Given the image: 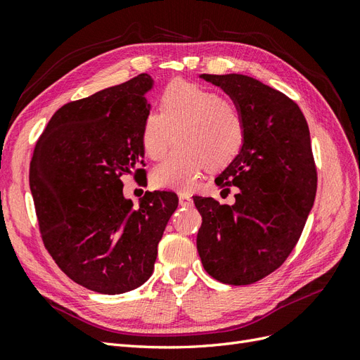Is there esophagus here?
I'll use <instances>...</instances> for the list:
<instances>
[{"label": "esophagus", "instance_id": "esophagus-1", "mask_svg": "<svg viewBox=\"0 0 360 360\" xmlns=\"http://www.w3.org/2000/svg\"><path fill=\"white\" fill-rule=\"evenodd\" d=\"M178 198H179V204L182 207H191L193 205V199H191L190 195H187V193H179Z\"/></svg>", "mask_w": 360, "mask_h": 360}]
</instances>
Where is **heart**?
Here are the masks:
<instances>
[{"instance_id":"b5f03b06","label":"heart","mask_w":360,"mask_h":360,"mask_svg":"<svg viewBox=\"0 0 360 360\" xmlns=\"http://www.w3.org/2000/svg\"><path fill=\"white\" fill-rule=\"evenodd\" d=\"M152 181L160 188L186 191L196 186L207 169L220 170L242 152L246 123L240 106L229 96L190 82L176 80L160 96V112L150 110L141 127V147L147 158L160 161Z\"/></svg>"}]
</instances>
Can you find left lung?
Here are the masks:
<instances>
[{
    "mask_svg": "<svg viewBox=\"0 0 360 360\" xmlns=\"http://www.w3.org/2000/svg\"><path fill=\"white\" fill-rule=\"evenodd\" d=\"M234 98L246 123L242 152L216 178L236 186L234 205L193 198L202 216L198 252L204 269L225 284L264 278L300 240L316 196L310 132L298 105L243 75H200ZM224 190V191H225Z\"/></svg>",
    "mask_w": 360,
    "mask_h": 360,
    "instance_id": "left-lung-1",
    "label": "left lung"
}]
</instances>
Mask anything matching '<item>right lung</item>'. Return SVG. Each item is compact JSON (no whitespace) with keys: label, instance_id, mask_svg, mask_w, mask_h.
Here are the masks:
<instances>
[{"label":"right lung","instance_id":"add662e5","mask_svg":"<svg viewBox=\"0 0 360 360\" xmlns=\"http://www.w3.org/2000/svg\"><path fill=\"white\" fill-rule=\"evenodd\" d=\"M143 72L122 85L63 105L36 143L30 190L42 240L72 281L105 295L150 278L158 243L178 196L146 191L138 208L123 195L144 152L141 127L150 112Z\"/></svg>","mask_w":360,"mask_h":360}]
</instances>
